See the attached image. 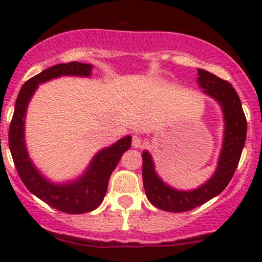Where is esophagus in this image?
Here are the masks:
<instances>
[{"instance_id":"esophagus-1","label":"esophagus","mask_w":262,"mask_h":262,"mask_svg":"<svg viewBox=\"0 0 262 262\" xmlns=\"http://www.w3.org/2000/svg\"><path fill=\"white\" fill-rule=\"evenodd\" d=\"M143 139L141 138L139 136H133V141H132V146L134 148H141L143 146Z\"/></svg>"}]
</instances>
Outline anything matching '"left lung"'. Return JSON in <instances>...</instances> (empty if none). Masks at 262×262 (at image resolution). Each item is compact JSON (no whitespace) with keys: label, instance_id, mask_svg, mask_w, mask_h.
<instances>
[{"label":"left lung","instance_id":"1","mask_svg":"<svg viewBox=\"0 0 262 262\" xmlns=\"http://www.w3.org/2000/svg\"><path fill=\"white\" fill-rule=\"evenodd\" d=\"M198 83L204 94L215 100L222 107L224 118V136L215 172L207 182L198 189L176 190L165 184L155 170L152 156L144 150L143 158V186L150 203L158 209L166 212L181 213L200 207L221 194L229 184L238 166L242 149L246 142L247 121L242 109L241 100L236 90L229 82L216 77L204 70H198Z\"/></svg>","mask_w":262,"mask_h":262}]
</instances>
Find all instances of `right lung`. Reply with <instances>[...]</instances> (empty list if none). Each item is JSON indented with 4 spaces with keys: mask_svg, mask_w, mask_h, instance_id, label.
<instances>
[{
    "mask_svg": "<svg viewBox=\"0 0 262 262\" xmlns=\"http://www.w3.org/2000/svg\"><path fill=\"white\" fill-rule=\"evenodd\" d=\"M92 64L80 62L60 63L47 68L39 75L28 80L21 87L15 104L9 130V146L18 176L24 185L35 196L43 200L54 209L68 214H83L96 209L104 200L107 184L113 171L120 161L124 152L132 146V137L119 139L110 147L99 150L94 156L82 176L64 184H54L44 178L31 162L25 144V116L29 101L38 84L60 77L78 76L90 77Z\"/></svg>",
    "mask_w": 262,
    "mask_h": 262,
    "instance_id": "right-lung-1",
    "label": "right lung"
}]
</instances>
